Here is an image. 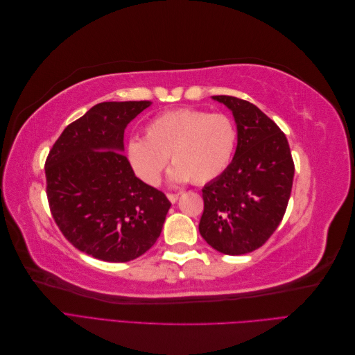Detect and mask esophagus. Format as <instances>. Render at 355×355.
<instances>
[{"label":"esophagus","mask_w":355,"mask_h":355,"mask_svg":"<svg viewBox=\"0 0 355 355\" xmlns=\"http://www.w3.org/2000/svg\"><path fill=\"white\" fill-rule=\"evenodd\" d=\"M167 198H168L170 202L175 204L179 200V194H167Z\"/></svg>","instance_id":"1"}]
</instances>
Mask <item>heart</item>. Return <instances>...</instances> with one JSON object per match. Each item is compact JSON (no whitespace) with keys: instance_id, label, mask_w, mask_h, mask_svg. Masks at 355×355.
Wrapping results in <instances>:
<instances>
[{"instance_id":"obj_1","label":"heart","mask_w":355,"mask_h":355,"mask_svg":"<svg viewBox=\"0 0 355 355\" xmlns=\"http://www.w3.org/2000/svg\"><path fill=\"white\" fill-rule=\"evenodd\" d=\"M237 148V128L223 114L179 108L154 116L145 125V139L132 137L125 155L135 173L157 185L167 158L173 161L168 180L201 185L219 178L231 164Z\"/></svg>"}]
</instances>
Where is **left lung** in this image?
<instances>
[{
    "label": "left lung",
    "instance_id": "1",
    "mask_svg": "<svg viewBox=\"0 0 355 355\" xmlns=\"http://www.w3.org/2000/svg\"><path fill=\"white\" fill-rule=\"evenodd\" d=\"M211 99L232 112L237 149L228 168L202 188L198 230L214 250L240 256L259 249L280 225L295 166L284 133L256 105L232 96Z\"/></svg>",
    "mask_w": 355,
    "mask_h": 355
}]
</instances>
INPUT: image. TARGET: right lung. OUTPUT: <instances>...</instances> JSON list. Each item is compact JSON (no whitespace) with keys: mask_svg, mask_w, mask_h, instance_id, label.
I'll return each instance as SVG.
<instances>
[{"mask_svg":"<svg viewBox=\"0 0 355 355\" xmlns=\"http://www.w3.org/2000/svg\"><path fill=\"white\" fill-rule=\"evenodd\" d=\"M151 102H102L69 124L46 161L53 218L78 250L105 262L142 256L159 237L170 201L125 158L127 124Z\"/></svg>","mask_w":355,"mask_h":355,"instance_id":"right-lung-1","label":"right lung"}]
</instances>
